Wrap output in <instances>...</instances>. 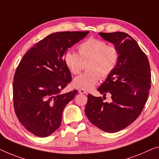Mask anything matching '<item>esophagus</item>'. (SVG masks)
<instances>
[{
	"label": "esophagus",
	"mask_w": 159,
	"mask_h": 159,
	"mask_svg": "<svg viewBox=\"0 0 159 159\" xmlns=\"http://www.w3.org/2000/svg\"><path fill=\"white\" fill-rule=\"evenodd\" d=\"M79 93H81V94H86V93H87V92L85 91V90H84V89H80L79 91Z\"/></svg>",
	"instance_id": "1"
}]
</instances>
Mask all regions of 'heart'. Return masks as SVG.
<instances>
[{"mask_svg":"<svg viewBox=\"0 0 159 159\" xmlns=\"http://www.w3.org/2000/svg\"><path fill=\"white\" fill-rule=\"evenodd\" d=\"M79 54L68 51L65 54V63L73 75H78L87 64V71L73 80L76 89L91 90L99 79L107 78L116 67L119 52L114 46H109L102 40L88 39L79 46Z\"/></svg>","mask_w":159,"mask_h":159,"instance_id":"b5f03b06","label":"heart"}]
</instances>
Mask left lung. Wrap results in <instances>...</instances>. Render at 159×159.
<instances>
[{
	"label": "left lung",
	"instance_id": "left-lung-1",
	"mask_svg": "<svg viewBox=\"0 0 159 159\" xmlns=\"http://www.w3.org/2000/svg\"><path fill=\"white\" fill-rule=\"evenodd\" d=\"M119 52L116 67L98 91L103 98L88 95L85 113L90 122L108 133H115L132 124L141 114L151 88V70L146 54L136 41L124 32L99 33ZM110 94L112 101H103Z\"/></svg>",
	"mask_w": 159,
	"mask_h": 159
}]
</instances>
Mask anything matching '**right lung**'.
<instances>
[{"label":"right lung","instance_id":"right-lung-1","mask_svg":"<svg viewBox=\"0 0 159 159\" xmlns=\"http://www.w3.org/2000/svg\"><path fill=\"white\" fill-rule=\"evenodd\" d=\"M89 31L57 32L48 35L23 56L13 78V106L19 121L39 137L51 135L60 126L66 106L76 90L61 92L71 81L65 63L68 49Z\"/></svg>","mask_w":159,"mask_h":159}]
</instances>
